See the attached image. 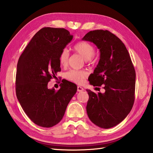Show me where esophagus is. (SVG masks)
<instances>
[{"label":"esophagus","instance_id":"34e87169","mask_svg":"<svg viewBox=\"0 0 153 153\" xmlns=\"http://www.w3.org/2000/svg\"><path fill=\"white\" fill-rule=\"evenodd\" d=\"M84 88H83L82 87H81V86H77V91L78 92H82V91H84Z\"/></svg>","mask_w":153,"mask_h":153}]
</instances>
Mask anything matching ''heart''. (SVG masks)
I'll return each instance as SVG.
<instances>
[{
    "label": "heart",
    "mask_w": 153,
    "mask_h": 153,
    "mask_svg": "<svg viewBox=\"0 0 153 153\" xmlns=\"http://www.w3.org/2000/svg\"><path fill=\"white\" fill-rule=\"evenodd\" d=\"M74 50L80 55H82L87 61H90L95 53L94 46L87 42H79L74 46ZM69 53L67 49H63L59 56V61L61 65L65 67L68 64ZM88 76V73L84 70H69L65 75V78L77 84L84 82V79Z\"/></svg>",
    "instance_id": "obj_1"
}]
</instances>
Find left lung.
I'll return each instance as SVG.
<instances>
[{"instance_id": "8db88e82", "label": "left lung", "mask_w": 153, "mask_h": 153, "mask_svg": "<svg viewBox=\"0 0 153 153\" xmlns=\"http://www.w3.org/2000/svg\"><path fill=\"white\" fill-rule=\"evenodd\" d=\"M82 40L99 49L100 60L88 81L94 86H104L105 93L86 90L89 95L86 111L90 121L108 129L121 122L132 108L135 99L136 71L128 50L120 38L108 30L87 33Z\"/></svg>"}]
</instances>
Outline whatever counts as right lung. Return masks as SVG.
<instances>
[{
    "label": "right lung",
    "instance_id": "obj_1",
    "mask_svg": "<svg viewBox=\"0 0 153 153\" xmlns=\"http://www.w3.org/2000/svg\"><path fill=\"white\" fill-rule=\"evenodd\" d=\"M72 38L64 28L43 27L33 36L18 61L17 98L27 117L43 128L60 122L77 92L76 85L67 80L57 91L48 88V82L61 71L59 55Z\"/></svg>",
    "mask_w": 153,
    "mask_h": 153
}]
</instances>
